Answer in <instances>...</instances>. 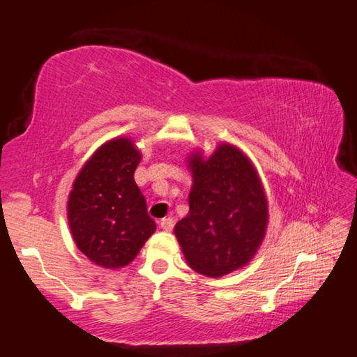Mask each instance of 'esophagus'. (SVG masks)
I'll list each match as a JSON object with an SVG mask.
<instances>
[{
	"instance_id": "obj_1",
	"label": "esophagus",
	"mask_w": 357,
	"mask_h": 357,
	"mask_svg": "<svg viewBox=\"0 0 357 357\" xmlns=\"http://www.w3.org/2000/svg\"><path fill=\"white\" fill-rule=\"evenodd\" d=\"M173 226H174V221H173V218H163V220L160 221V227L163 231H172L173 229Z\"/></svg>"
}]
</instances>
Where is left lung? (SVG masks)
Segmentation results:
<instances>
[{
	"instance_id": "1",
	"label": "left lung",
	"mask_w": 357,
	"mask_h": 357,
	"mask_svg": "<svg viewBox=\"0 0 357 357\" xmlns=\"http://www.w3.org/2000/svg\"><path fill=\"white\" fill-rule=\"evenodd\" d=\"M192 173L188 216L176 236L188 264L221 278L252 261L268 229V199L261 178L241 149L221 142L211 155L188 157Z\"/></svg>"
}]
</instances>
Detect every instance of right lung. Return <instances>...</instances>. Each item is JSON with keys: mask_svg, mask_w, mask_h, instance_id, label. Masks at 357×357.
<instances>
[{"mask_svg": "<svg viewBox=\"0 0 357 357\" xmlns=\"http://www.w3.org/2000/svg\"><path fill=\"white\" fill-rule=\"evenodd\" d=\"M142 153L130 137L104 142L79 169L67 202L73 241L105 269L130 264L157 226L135 183Z\"/></svg>", "mask_w": 357, "mask_h": 357, "instance_id": "right-lung-1", "label": "right lung"}]
</instances>
